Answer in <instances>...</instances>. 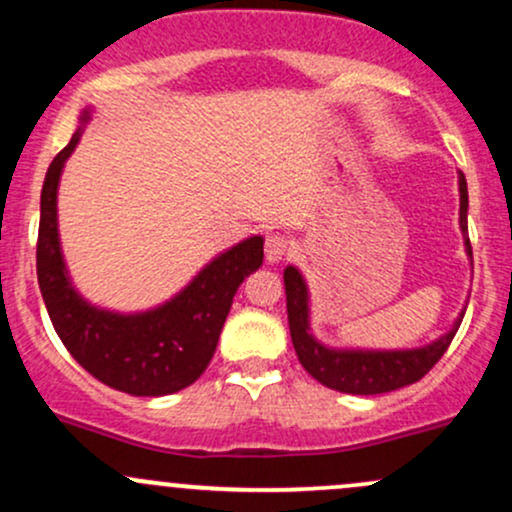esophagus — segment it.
Returning a JSON list of instances; mask_svg holds the SVG:
<instances>
[{"label":"esophagus","instance_id":"1","mask_svg":"<svg viewBox=\"0 0 512 512\" xmlns=\"http://www.w3.org/2000/svg\"><path fill=\"white\" fill-rule=\"evenodd\" d=\"M286 252H289V240L279 236V233H272V236H267V240H264V257H267L269 264L284 260Z\"/></svg>","mask_w":512,"mask_h":512}]
</instances>
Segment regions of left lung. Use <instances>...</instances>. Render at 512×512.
I'll use <instances>...</instances> for the list:
<instances>
[{
    "mask_svg": "<svg viewBox=\"0 0 512 512\" xmlns=\"http://www.w3.org/2000/svg\"><path fill=\"white\" fill-rule=\"evenodd\" d=\"M457 187H460V231L464 240L469 264H472V245L467 236V180L457 173ZM286 286V313H289L291 342L296 349L298 361L310 375L330 390L346 392V395H383V392L407 387L438 363L445 354L452 337L460 330V322L467 310V301L460 315L455 317L448 332L424 346L411 349H363V346H330L315 337L310 327V289L303 272L298 267L284 269Z\"/></svg>",
    "mask_w": 512,
    "mask_h": 512,
    "instance_id": "8db88e82",
    "label": "left lung"
}]
</instances>
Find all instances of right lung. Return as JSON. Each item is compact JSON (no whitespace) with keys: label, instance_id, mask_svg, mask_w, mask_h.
<instances>
[{"label":"right lung","instance_id":"obj_1","mask_svg":"<svg viewBox=\"0 0 512 512\" xmlns=\"http://www.w3.org/2000/svg\"><path fill=\"white\" fill-rule=\"evenodd\" d=\"M93 105L81 110L79 127L45 175L40 192L38 284L62 344L79 366L101 383L134 397L185 390L209 366L219 334L245 276L262 267L264 238L250 236L219 252L168 301L137 313L101 308L81 296L64 262L57 192Z\"/></svg>","mask_w":512,"mask_h":512}]
</instances>
